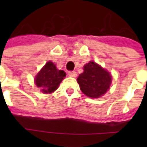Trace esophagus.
<instances>
[{"label": "esophagus", "mask_w": 147, "mask_h": 147, "mask_svg": "<svg viewBox=\"0 0 147 147\" xmlns=\"http://www.w3.org/2000/svg\"><path fill=\"white\" fill-rule=\"evenodd\" d=\"M69 76H70V77H72V78H76V76H77V73H76L75 71H69Z\"/></svg>", "instance_id": "obj_1"}]
</instances>
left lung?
<instances>
[{"mask_svg": "<svg viewBox=\"0 0 147 147\" xmlns=\"http://www.w3.org/2000/svg\"><path fill=\"white\" fill-rule=\"evenodd\" d=\"M111 80L109 71L93 61L84 65V71L77 78L81 91L92 98L103 96L109 89Z\"/></svg>", "mask_w": 147, "mask_h": 147, "instance_id": "8db88e82", "label": "left lung"}]
</instances>
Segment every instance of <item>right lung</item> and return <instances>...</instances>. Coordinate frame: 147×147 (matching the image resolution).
Listing matches in <instances>:
<instances>
[{"label":"right lung","mask_w":147,"mask_h":147,"mask_svg":"<svg viewBox=\"0 0 147 147\" xmlns=\"http://www.w3.org/2000/svg\"><path fill=\"white\" fill-rule=\"evenodd\" d=\"M66 76L63 70H59L52 62L46 63L36 76L35 84L44 94H50L57 89L62 79Z\"/></svg>","instance_id":"right-lung-1"}]
</instances>
